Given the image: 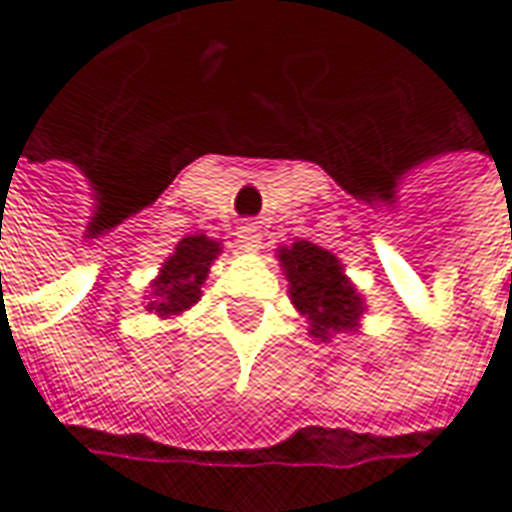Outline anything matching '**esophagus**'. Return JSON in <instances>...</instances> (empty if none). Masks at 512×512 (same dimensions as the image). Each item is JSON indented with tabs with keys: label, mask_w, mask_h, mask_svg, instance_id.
<instances>
[{
	"label": "esophagus",
	"mask_w": 512,
	"mask_h": 512,
	"mask_svg": "<svg viewBox=\"0 0 512 512\" xmlns=\"http://www.w3.org/2000/svg\"><path fill=\"white\" fill-rule=\"evenodd\" d=\"M236 236H239V242L248 250L262 248V228H259V222H242Z\"/></svg>",
	"instance_id": "34e87169"
}]
</instances>
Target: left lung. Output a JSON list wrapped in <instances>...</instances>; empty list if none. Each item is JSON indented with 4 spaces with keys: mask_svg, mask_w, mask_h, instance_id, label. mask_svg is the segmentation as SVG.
<instances>
[{
    "mask_svg": "<svg viewBox=\"0 0 512 512\" xmlns=\"http://www.w3.org/2000/svg\"><path fill=\"white\" fill-rule=\"evenodd\" d=\"M279 259L290 281L293 304L310 318V335L327 341L332 332L355 327L363 301L329 250L312 242H296L293 248L279 250Z\"/></svg>",
    "mask_w": 512,
    "mask_h": 512,
    "instance_id": "obj_1",
    "label": "left lung"
}]
</instances>
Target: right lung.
I'll return each mask as SVG.
<instances>
[{
  "label": "right lung",
  "mask_w": 512,
  "mask_h": 512,
  "mask_svg": "<svg viewBox=\"0 0 512 512\" xmlns=\"http://www.w3.org/2000/svg\"><path fill=\"white\" fill-rule=\"evenodd\" d=\"M219 245L208 236H185L183 242L177 245L174 256L163 264L160 279L154 281V301L149 304V310L157 315H180L188 310L191 304L200 301V287L208 267L216 259Z\"/></svg>",
  "instance_id": "add662e5"
}]
</instances>
